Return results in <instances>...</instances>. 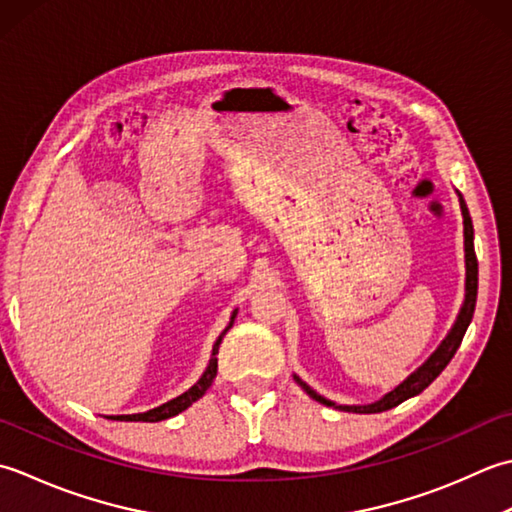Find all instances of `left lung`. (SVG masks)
<instances>
[{
	"mask_svg": "<svg viewBox=\"0 0 512 512\" xmlns=\"http://www.w3.org/2000/svg\"><path fill=\"white\" fill-rule=\"evenodd\" d=\"M460 196V210H462V218H464V263H466V283H464V302L460 307V314H457L455 322L451 331L446 333V338L440 342V347H437L431 358L426 360L422 367H417L409 378L404 382H400L398 387L393 391H389L387 395H382L380 400H375L371 404H336L327 398H322L320 393H316L314 389L309 387L307 382H302L298 375L294 373V380L298 382V387L305 391L309 398H314L316 402L325 404V406H333V409L338 411H349V413H382V411H389L393 406L402 404L404 400L413 398V395H420L429 384L440 375L446 364L453 360L455 351L460 349L464 333L471 325L473 314H475V302H477V258H475V243H473V221H471V214H468V207L464 196L457 192Z\"/></svg>",
	"mask_w": 512,
	"mask_h": 512,
	"instance_id": "1",
	"label": "left lung"
}]
</instances>
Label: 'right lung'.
<instances>
[{"instance_id": "1", "label": "right lung", "mask_w": 512, "mask_h": 512, "mask_svg": "<svg viewBox=\"0 0 512 512\" xmlns=\"http://www.w3.org/2000/svg\"><path fill=\"white\" fill-rule=\"evenodd\" d=\"M236 314H238V309H234L232 318H229V325L225 327V331H223L221 336H218V340L214 342L210 364H207V369L203 371V375H201V378H198V382L194 384V387H190L185 393H181L179 398H174V400H170V402L156 406V409H150V411H145V413H134V415H108L110 420H121V422H161V420H168V417H174V415L183 413V411L187 409V406H192L198 398H203L205 391L212 387V382H214V378H216V371H218V358H216V353H218V347H221L223 336H225V333H227L229 329H232Z\"/></svg>"}]
</instances>
